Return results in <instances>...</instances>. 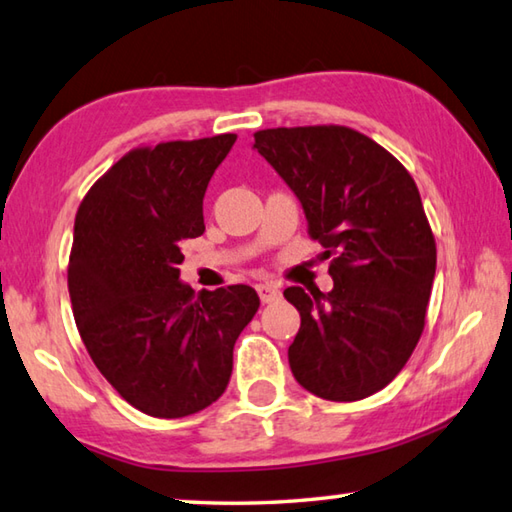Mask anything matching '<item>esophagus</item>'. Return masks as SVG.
Masks as SVG:
<instances>
[{
	"mask_svg": "<svg viewBox=\"0 0 512 512\" xmlns=\"http://www.w3.org/2000/svg\"><path fill=\"white\" fill-rule=\"evenodd\" d=\"M256 292L263 303H274L281 298V289H278L276 283H260V285H256Z\"/></svg>",
	"mask_w": 512,
	"mask_h": 512,
	"instance_id": "esophagus-1",
	"label": "esophagus"
}]
</instances>
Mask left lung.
Listing matches in <instances>:
<instances>
[{"label": "left lung", "mask_w": 512, "mask_h": 512, "mask_svg": "<svg viewBox=\"0 0 512 512\" xmlns=\"http://www.w3.org/2000/svg\"><path fill=\"white\" fill-rule=\"evenodd\" d=\"M254 149L294 191L325 247L332 292L287 287L301 314L289 368L307 392L359 401L408 363L426 325L435 236L406 167L347 127L265 129Z\"/></svg>", "instance_id": "1"}]
</instances>
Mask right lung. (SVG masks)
Wrapping results in <instances>:
<instances>
[{"instance_id":"obj_1","label":"right lung","mask_w":512,"mask_h":512,"mask_svg":"<svg viewBox=\"0 0 512 512\" xmlns=\"http://www.w3.org/2000/svg\"><path fill=\"white\" fill-rule=\"evenodd\" d=\"M234 133L133 149L75 216L69 294L82 341L133 408L180 419L225 392L234 345L258 312L254 287L194 292L182 240L205 231L202 198Z\"/></svg>"}]
</instances>
